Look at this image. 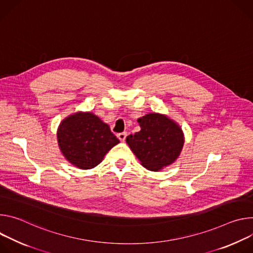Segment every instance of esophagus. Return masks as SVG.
Returning <instances> with one entry per match:
<instances>
[{"label":"esophagus","instance_id":"1","mask_svg":"<svg viewBox=\"0 0 253 253\" xmlns=\"http://www.w3.org/2000/svg\"><path fill=\"white\" fill-rule=\"evenodd\" d=\"M126 135H127V133H126V131L118 133V137H119V139H120L121 142H125V141H126Z\"/></svg>","mask_w":253,"mask_h":253}]
</instances>
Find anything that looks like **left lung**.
Masks as SVG:
<instances>
[{
  "mask_svg": "<svg viewBox=\"0 0 253 253\" xmlns=\"http://www.w3.org/2000/svg\"><path fill=\"white\" fill-rule=\"evenodd\" d=\"M137 122L141 130L127 135L126 141L142 165L151 171H158L174 163L184 145V135L178 125L159 114H149Z\"/></svg>",
  "mask_w": 253,
  "mask_h": 253,
  "instance_id": "1",
  "label": "left lung"
}]
</instances>
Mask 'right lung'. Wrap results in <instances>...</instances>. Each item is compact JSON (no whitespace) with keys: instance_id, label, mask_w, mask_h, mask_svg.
Returning a JSON list of instances; mask_svg holds the SVG:
<instances>
[{"instance_id":"add662e5","label":"right lung","mask_w":253,"mask_h":253,"mask_svg":"<svg viewBox=\"0 0 253 253\" xmlns=\"http://www.w3.org/2000/svg\"><path fill=\"white\" fill-rule=\"evenodd\" d=\"M57 138L66 160L83 170L96 167L120 143L109 126L91 112H79L65 119L59 126Z\"/></svg>"}]
</instances>
